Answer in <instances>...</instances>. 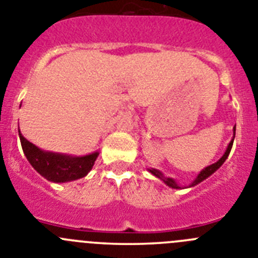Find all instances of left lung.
<instances>
[{"mask_svg":"<svg viewBox=\"0 0 258 258\" xmlns=\"http://www.w3.org/2000/svg\"><path fill=\"white\" fill-rule=\"evenodd\" d=\"M233 130H234V135H235V127H234V128H233ZM233 141H234V137H233V139H232V141H230V143H229V145H228L227 151L224 153V155L221 156V158L219 159V160H218V162H216V163H214V164L209 165V167H206L205 169H202L201 172L199 173V175H197V177H196V179H195L194 182H192V183L189 184V187H194V186H196V184L201 183L202 180L206 179V178H208V177H210V175L213 174L214 172H216V170H218L219 168H220L221 165H223V163L225 162V160H227L228 155H229L230 150H232ZM149 172H150L151 174L155 175V177L160 178V179H162L163 182H164V183L167 184V186L172 187V188H180V187L177 184V182H175V180L173 179V178H165L164 175H163L162 172H159V170H156V169H153V168H151V169H149Z\"/></svg>","mask_w":258,"mask_h":258,"instance_id":"8db88e82","label":"left lung"}]
</instances>
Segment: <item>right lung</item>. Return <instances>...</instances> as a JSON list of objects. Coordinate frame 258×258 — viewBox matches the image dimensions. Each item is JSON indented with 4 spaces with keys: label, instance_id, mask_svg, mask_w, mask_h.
Masks as SVG:
<instances>
[{
    "label": "right lung",
    "instance_id": "1",
    "mask_svg": "<svg viewBox=\"0 0 258 258\" xmlns=\"http://www.w3.org/2000/svg\"><path fill=\"white\" fill-rule=\"evenodd\" d=\"M19 136H20L21 148L31 167L45 179L54 183H63L85 177L91 170L96 158L99 155L98 151L85 156L49 153L37 148L34 144L26 140L20 131Z\"/></svg>",
    "mask_w": 258,
    "mask_h": 258
}]
</instances>
